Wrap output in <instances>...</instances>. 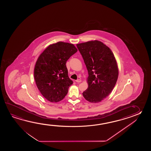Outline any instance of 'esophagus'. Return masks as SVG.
Returning a JSON list of instances; mask_svg holds the SVG:
<instances>
[{"mask_svg": "<svg viewBox=\"0 0 151 151\" xmlns=\"http://www.w3.org/2000/svg\"><path fill=\"white\" fill-rule=\"evenodd\" d=\"M76 82H77V83H80V82H81V80H80V79H77V80H76Z\"/></svg>", "mask_w": 151, "mask_h": 151, "instance_id": "34e87169", "label": "esophagus"}]
</instances>
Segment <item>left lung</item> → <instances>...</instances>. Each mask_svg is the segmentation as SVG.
Masks as SVG:
<instances>
[{
    "instance_id": "1",
    "label": "left lung",
    "mask_w": 151,
    "mask_h": 151,
    "mask_svg": "<svg viewBox=\"0 0 151 151\" xmlns=\"http://www.w3.org/2000/svg\"><path fill=\"white\" fill-rule=\"evenodd\" d=\"M77 47L88 73V86L83 95L91 103H99L112 92L118 79L116 58L109 47L100 41L80 43Z\"/></svg>"
}]
</instances>
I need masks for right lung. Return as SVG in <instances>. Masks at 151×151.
<instances>
[{
    "instance_id": "add662e5",
    "label": "right lung",
    "mask_w": 151,
    "mask_h": 151,
    "mask_svg": "<svg viewBox=\"0 0 151 151\" xmlns=\"http://www.w3.org/2000/svg\"><path fill=\"white\" fill-rule=\"evenodd\" d=\"M77 52L73 44L59 42L49 45L38 58L34 70L35 83L48 101H60L68 94L73 81L68 77L66 64Z\"/></svg>"
}]
</instances>
